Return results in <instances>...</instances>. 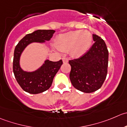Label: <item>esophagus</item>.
I'll use <instances>...</instances> for the list:
<instances>
[{
	"instance_id": "esophagus-1",
	"label": "esophagus",
	"mask_w": 127,
	"mask_h": 127,
	"mask_svg": "<svg viewBox=\"0 0 127 127\" xmlns=\"http://www.w3.org/2000/svg\"><path fill=\"white\" fill-rule=\"evenodd\" d=\"M62 61H63V62L64 64H66L68 63V59L67 58H66V57H64V58H62Z\"/></svg>"
}]
</instances>
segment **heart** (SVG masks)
<instances>
[{"label": "heart", "mask_w": 127, "mask_h": 127, "mask_svg": "<svg viewBox=\"0 0 127 127\" xmlns=\"http://www.w3.org/2000/svg\"><path fill=\"white\" fill-rule=\"evenodd\" d=\"M93 36L88 31L76 30L60 34L56 41V46L62 52L70 51L73 57H80L90 49Z\"/></svg>", "instance_id": "1"}]
</instances>
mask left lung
I'll return each mask as SVG.
<instances>
[{
    "label": "left lung",
    "instance_id": "8db88e82",
    "mask_svg": "<svg viewBox=\"0 0 127 127\" xmlns=\"http://www.w3.org/2000/svg\"><path fill=\"white\" fill-rule=\"evenodd\" d=\"M95 43L80 58L69 61L70 79L73 86L82 92H95L102 86L107 73L109 52L104 41L93 34Z\"/></svg>",
    "mask_w": 127,
    "mask_h": 127
}]
</instances>
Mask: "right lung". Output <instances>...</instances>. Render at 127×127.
Segmentation results:
<instances>
[{
  "instance_id": "1",
  "label": "right lung",
  "mask_w": 127,
  "mask_h": 127,
  "mask_svg": "<svg viewBox=\"0 0 127 127\" xmlns=\"http://www.w3.org/2000/svg\"><path fill=\"white\" fill-rule=\"evenodd\" d=\"M55 31L53 30H39L28 34L20 41L14 51L13 71L15 77L21 88L30 94L41 93L51 86L55 75L63 64L62 60L52 62L45 61L43 65L34 71H24L20 65V59L26 46L32 42L44 43L52 38Z\"/></svg>"
}]
</instances>
